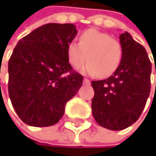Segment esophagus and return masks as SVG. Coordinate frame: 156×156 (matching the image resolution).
Wrapping results in <instances>:
<instances>
[{
    "label": "esophagus",
    "instance_id": "obj_1",
    "mask_svg": "<svg viewBox=\"0 0 156 156\" xmlns=\"http://www.w3.org/2000/svg\"><path fill=\"white\" fill-rule=\"evenodd\" d=\"M83 83H84V84H90V80H89L88 79H84V80H83Z\"/></svg>",
    "mask_w": 156,
    "mask_h": 156
}]
</instances>
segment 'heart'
I'll use <instances>...</instances> for the list:
<instances>
[{"instance_id": "obj_1", "label": "heart", "mask_w": 156, "mask_h": 156, "mask_svg": "<svg viewBox=\"0 0 156 156\" xmlns=\"http://www.w3.org/2000/svg\"><path fill=\"white\" fill-rule=\"evenodd\" d=\"M67 58L71 65L80 68L87 60L82 72L106 77L114 73L122 61L121 43L108 34L96 29H89L80 37V43L72 41L67 45Z\"/></svg>"}]
</instances>
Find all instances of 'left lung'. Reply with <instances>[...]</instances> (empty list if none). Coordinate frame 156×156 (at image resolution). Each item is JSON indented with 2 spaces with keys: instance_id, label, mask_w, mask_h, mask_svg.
Instances as JSON below:
<instances>
[{
  "instance_id": "8db88e82",
  "label": "left lung",
  "mask_w": 156,
  "mask_h": 156,
  "mask_svg": "<svg viewBox=\"0 0 156 156\" xmlns=\"http://www.w3.org/2000/svg\"><path fill=\"white\" fill-rule=\"evenodd\" d=\"M122 61L107 80L92 81L93 116L109 130H122L140 118L151 91L152 63L146 49L125 32L120 35ZM156 73V66H155Z\"/></svg>"
}]
</instances>
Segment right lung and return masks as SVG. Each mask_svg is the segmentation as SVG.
<instances>
[{
  "label": "right lung",
  "instance_id": "1",
  "mask_svg": "<svg viewBox=\"0 0 156 156\" xmlns=\"http://www.w3.org/2000/svg\"><path fill=\"white\" fill-rule=\"evenodd\" d=\"M76 34L74 24L48 23L21 38L14 48L8 62V93L26 124L57 123L81 87L83 76L72 69L66 52Z\"/></svg>",
  "mask_w": 156,
  "mask_h": 156
}]
</instances>
